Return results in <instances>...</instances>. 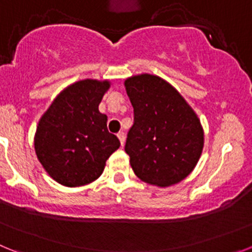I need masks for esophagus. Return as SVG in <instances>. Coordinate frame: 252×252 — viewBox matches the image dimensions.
<instances>
[{
	"label": "esophagus",
	"mask_w": 252,
	"mask_h": 252,
	"mask_svg": "<svg viewBox=\"0 0 252 252\" xmlns=\"http://www.w3.org/2000/svg\"><path fill=\"white\" fill-rule=\"evenodd\" d=\"M117 137H119L120 142H121V146L125 145V139H126V136H125L124 132H120L119 135H117Z\"/></svg>",
	"instance_id": "obj_1"
}]
</instances>
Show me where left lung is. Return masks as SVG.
Masks as SVG:
<instances>
[{
	"label": "left lung",
	"instance_id": "obj_1",
	"mask_svg": "<svg viewBox=\"0 0 252 252\" xmlns=\"http://www.w3.org/2000/svg\"><path fill=\"white\" fill-rule=\"evenodd\" d=\"M125 88L133 107V125L125 151L133 173L151 186H174L197 165L204 132L188 102L158 75H132Z\"/></svg>",
	"mask_w": 252,
	"mask_h": 252
}]
</instances>
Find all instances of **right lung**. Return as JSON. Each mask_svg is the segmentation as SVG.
I'll return each mask as SVG.
<instances>
[{"label":"right lung","mask_w":252,"mask_h":252,"mask_svg":"<svg viewBox=\"0 0 252 252\" xmlns=\"http://www.w3.org/2000/svg\"><path fill=\"white\" fill-rule=\"evenodd\" d=\"M110 81L83 79L64 88L40 117L34 137L37 160L55 182L82 187L98 179L120 148L98 106Z\"/></svg>","instance_id":"add662e5"}]
</instances>
